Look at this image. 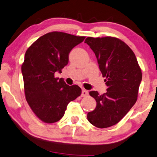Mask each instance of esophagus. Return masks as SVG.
<instances>
[{"instance_id": "34e87169", "label": "esophagus", "mask_w": 157, "mask_h": 157, "mask_svg": "<svg viewBox=\"0 0 157 157\" xmlns=\"http://www.w3.org/2000/svg\"><path fill=\"white\" fill-rule=\"evenodd\" d=\"M88 92L85 89H82V93H81V96L82 97H86V96L88 95Z\"/></svg>"}]
</instances>
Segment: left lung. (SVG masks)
I'll return each mask as SVG.
<instances>
[{
	"label": "left lung",
	"mask_w": 157,
	"mask_h": 157,
	"mask_svg": "<svg viewBox=\"0 0 157 157\" xmlns=\"http://www.w3.org/2000/svg\"><path fill=\"white\" fill-rule=\"evenodd\" d=\"M85 43L97 57L107 86L102 95L98 91L89 93L97 106L87 118L93 126L105 128L120 121L136 102L142 71L134 52L119 38L88 37Z\"/></svg>",
	"instance_id": "8db88e82"
}]
</instances>
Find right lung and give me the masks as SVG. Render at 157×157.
Returning a JSON list of instances; mask_svg holds the SVG:
<instances>
[{"mask_svg":"<svg viewBox=\"0 0 157 157\" xmlns=\"http://www.w3.org/2000/svg\"><path fill=\"white\" fill-rule=\"evenodd\" d=\"M85 38L53 31L38 38L26 50L21 65L25 97L42 121H58L68 104L81 95L80 87L67 85L55 74L61 73L68 64L69 52Z\"/></svg>","mask_w":157,"mask_h":157,"instance_id":"add662e5","label":"right lung"}]
</instances>
